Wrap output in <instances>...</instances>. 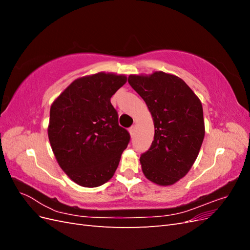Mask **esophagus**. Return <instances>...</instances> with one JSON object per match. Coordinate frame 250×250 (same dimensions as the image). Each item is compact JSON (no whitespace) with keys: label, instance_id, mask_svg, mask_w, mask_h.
<instances>
[{"label":"esophagus","instance_id":"esophagus-1","mask_svg":"<svg viewBox=\"0 0 250 250\" xmlns=\"http://www.w3.org/2000/svg\"><path fill=\"white\" fill-rule=\"evenodd\" d=\"M129 132H130V135L131 137H133L134 135V132H135V126L133 125V126H131L130 128H129Z\"/></svg>","mask_w":250,"mask_h":250}]
</instances>
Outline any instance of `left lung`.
<instances>
[{
  "mask_svg": "<svg viewBox=\"0 0 250 250\" xmlns=\"http://www.w3.org/2000/svg\"><path fill=\"white\" fill-rule=\"evenodd\" d=\"M128 83L146 102L154 123L153 142L140 158L142 170L157 185L175 184L191 169L202 145L201 102L183 79L164 72L130 75Z\"/></svg>",
  "mask_w": 250,
  "mask_h": 250,
  "instance_id": "obj_1",
  "label": "left lung"
}]
</instances>
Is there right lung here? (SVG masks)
<instances>
[{"mask_svg":"<svg viewBox=\"0 0 250 250\" xmlns=\"http://www.w3.org/2000/svg\"><path fill=\"white\" fill-rule=\"evenodd\" d=\"M123 75L98 73L72 82L50 109L48 135L56 160L79 186L99 187L115 174L130 134L118 122L110 98Z\"/></svg>","mask_w":250,"mask_h":250,"instance_id":"add662e5","label":"right lung"}]
</instances>
